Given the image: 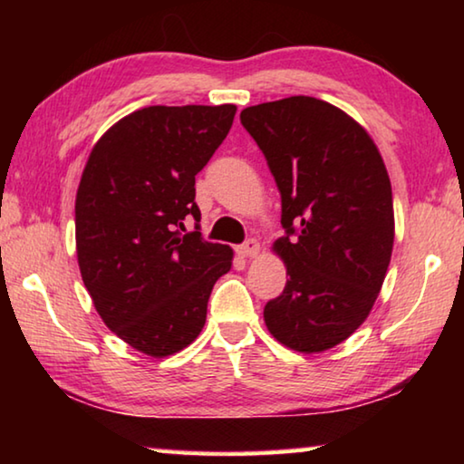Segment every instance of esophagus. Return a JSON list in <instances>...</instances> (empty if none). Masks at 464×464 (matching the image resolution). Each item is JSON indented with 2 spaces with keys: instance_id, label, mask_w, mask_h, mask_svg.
Masks as SVG:
<instances>
[{
  "instance_id": "1",
  "label": "esophagus",
  "mask_w": 464,
  "mask_h": 464,
  "mask_svg": "<svg viewBox=\"0 0 464 464\" xmlns=\"http://www.w3.org/2000/svg\"><path fill=\"white\" fill-rule=\"evenodd\" d=\"M237 254L241 257H256L257 254H260V243H257L256 239H247L243 246L237 247Z\"/></svg>"
}]
</instances>
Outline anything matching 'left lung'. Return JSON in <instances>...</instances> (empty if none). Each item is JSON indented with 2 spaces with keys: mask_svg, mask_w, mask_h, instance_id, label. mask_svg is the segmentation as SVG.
Wrapping results in <instances>:
<instances>
[{
  "mask_svg": "<svg viewBox=\"0 0 464 464\" xmlns=\"http://www.w3.org/2000/svg\"><path fill=\"white\" fill-rule=\"evenodd\" d=\"M282 198L272 249L286 286L264 307L268 332L319 354L356 332L387 276L395 241L391 179L374 140L334 104L290 96L241 110Z\"/></svg>",
  "mask_w": 464,
  "mask_h": 464,
  "instance_id": "left-lung-1",
  "label": "left lung"
}]
</instances>
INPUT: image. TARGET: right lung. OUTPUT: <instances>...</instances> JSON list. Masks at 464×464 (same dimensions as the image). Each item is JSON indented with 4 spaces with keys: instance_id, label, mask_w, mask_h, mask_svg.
I'll return each mask as SVG.
<instances>
[{
    "instance_id": "1",
    "label": "right lung",
    "mask_w": 464,
    "mask_h": 464,
    "mask_svg": "<svg viewBox=\"0 0 464 464\" xmlns=\"http://www.w3.org/2000/svg\"><path fill=\"white\" fill-rule=\"evenodd\" d=\"M237 106H147L93 145L75 196L83 285L110 332L151 358L190 345L233 249L208 243L194 176L229 132ZM198 229V227H196Z\"/></svg>"
}]
</instances>
